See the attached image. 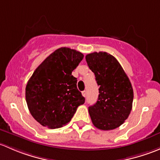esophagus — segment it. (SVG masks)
Masks as SVG:
<instances>
[{"mask_svg": "<svg viewBox=\"0 0 160 160\" xmlns=\"http://www.w3.org/2000/svg\"><path fill=\"white\" fill-rule=\"evenodd\" d=\"M82 95H83L84 97H86L87 96V92H86V91H83L82 92Z\"/></svg>", "mask_w": 160, "mask_h": 160, "instance_id": "34e87169", "label": "esophagus"}]
</instances>
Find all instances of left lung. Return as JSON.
<instances>
[{
    "label": "left lung",
    "instance_id": "obj_1",
    "mask_svg": "<svg viewBox=\"0 0 160 160\" xmlns=\"http://www.w3.org/2000/svg\"><path fill=\"white\" fill-rule=\"evenodd\" d=\"M87 64L99 85L98 101L88 107L92 123L98 129L112 130L127 119L133 101L131 82L114 56L93 52L85 56Z\"/></svg>",
    "mask_w": 160,
    "mask_h": 160
}]
</instances>
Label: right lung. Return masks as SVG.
Listing matches in <instances>:
<instances>
[{
	"instance_id": "obj_1",
	"label": "right lung",
	"mask_w": 160,
	"mask_h": 160,
	"mask_svg": "<svg viewBox=\"0 0 160 160\" xmlns=\"http://www.w3.org/2000/svg\"><path fill=\"white\" fill-rule=\"evenodd\" d=\"M83 54L60 48L35 69L28 82L25 97L31 116L43 126L60 128L69 122L85 98L72 75Z\"/></svg>"
}]
</instances>
